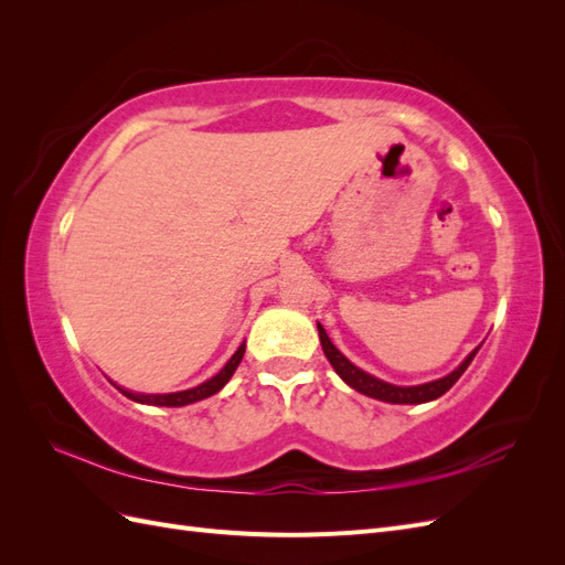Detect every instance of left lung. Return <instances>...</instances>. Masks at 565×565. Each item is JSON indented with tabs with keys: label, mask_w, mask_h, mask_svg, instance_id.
I'll list each match as a JSON object with an SVG mask.
<instances>
[{
	"label": "left lung",
	"mask_w": 565,
	"mask_h": 565,
	"mask_svg": "<svg viewBox=\"0 0 565 565\" xmlns=\"http://www.w3.org/2000/svg\"><path fill=\"white\" fill-rule=\"evenodd\" d=\"M318 334H320V344H322L324 358H328L330 365L334 367V372L339 374L341 380H344L358 393H363V396L377 398V401H384V403H396V405H417V403H429V401L440 398L443 393H446L461 377V374H465V370L473 361V355L478 353V349H481V347L473 349L465 358V361H461V365L457 370H452L450 374H446V377H440L436 382H426V384H419V386H396V384H388V382L372 377V374L363 372L361 367H355L349 361V358L332 344L328 332H324L320 322H318Z\"/></svg>",
	"instance_id": "1"
}]
</instances>
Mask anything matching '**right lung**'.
Returning a JSON list of instances; mask_svg holds the SVG:
<instances>
[{
  "mask_svg": "<svg viewBox=\"0 0 565 565\" xmlns=\"http://www.w3.org/2000/svg\"><path fill=\"white\" fill-rule=\"evenodd\" d=\"M243 355H245V341L241 344V349H237V351L231 355V361H228L224 367H221L218 374H214L212 380L202 382L200 386L188 388V391H177V393H134V391H127V388L117 386V384H115V386H117L119 391H122L127 398H131V401H136V403H148V405H160V407L191 405V403H198V401H202V398H210V396H214L216 391L224 388L226 382L233 377V372L237 370V365H241Z\"/></svg>",
  "mask_w": 565,
  "mask_h": 565,
  "instance_id": "add662e5",
  "label": "right lung"
}]
</instances>
